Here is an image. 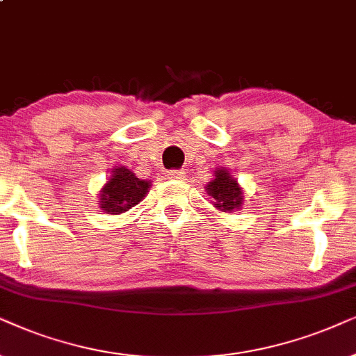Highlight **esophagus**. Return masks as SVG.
<instances>
[{
  "label": "esophagus",
  "instance_id": "obj_1",
  "mask_svg": "<svg viewBox=\"0 0 356 356\" xmlns=\"http://www.w3.org/2000/svg\"><path fill=\"white\" fill-rule=\"evenodd\" d=\"M182 170H168V179H182Z\"/></svg>",
  "mask_w": 356,
  "mask_h": 356
}]
</instances>
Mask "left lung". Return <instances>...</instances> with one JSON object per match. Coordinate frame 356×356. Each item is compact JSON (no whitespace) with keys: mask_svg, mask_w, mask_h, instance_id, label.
<instances>
[{"mask_svg":"<svg viewBox=\"0 0 356 356\" xmlns=\"http://www.w3.org/2000/svg\"><path fill=\"white\" fill-rule=\"evenodd\" d=\"M208 195L213 197L218 210L233 211L243 205V192L226 169H218L215 179L207 186Z\"/></svg>","mask_w":356,"mask_h":356,"instance_id":"left-lung-1","label":"left lung"}]
</instances>
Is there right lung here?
<instances>
[{"mask_svg": "<svg viewBox=\"0 0 356 356\" xmlns=\"http://www.w3.org/2000/svg\"><path fill=\"white\" fill-rule=\"evenodd\" d=\"M148 188L149 182L140 181L130 169H113L112 177L101 191V208L111 215L129 211L131 207L143 200Z\"/></svg>", "mask_w": 356, "mask_h": 356, "instance_id": "1", "label": "right lung"}]
</instances>
